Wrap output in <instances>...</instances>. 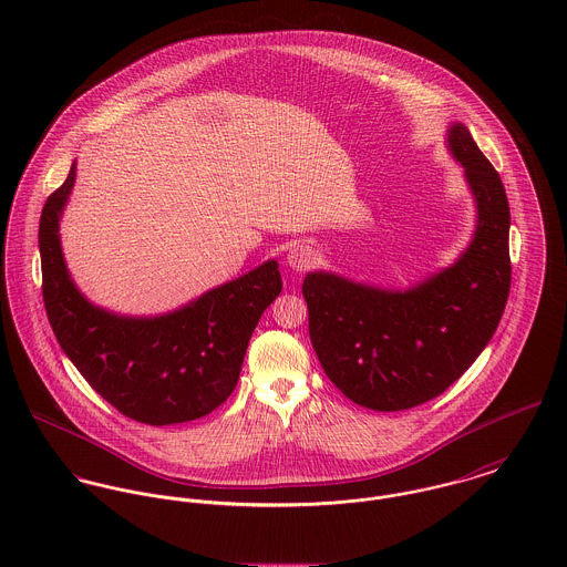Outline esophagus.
<instances>
[{"instance_id": "obj_1", "label": "esophagus", "mask_w": 567, "mask_h": 567, "mask_svg": "<svg viewBox=\"0 0 567 567\" xmlns=\"http://www.w3.org/2000/svg\"><path fill=\"white\" fill-rule=\"evenodd\" d=\"M317 259H319V252L310 244H295L286 257L288 266L297 272H306L308 268H312L317 264Z\"/></svg>"}]
</instances>
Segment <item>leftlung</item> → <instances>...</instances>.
<instances>
[{
  "mask_svg": "<svg viewBox=\"0 0 567 567\" xmlns=\"http://www.w3.org/2000/svg\"><path fill=\"white\" fill-rule=\"evenodd\" d=\"M445 148L463 165L476 207L472 240L454 264L405 288L331 270L303 281L310 340L327 378L371 410L395 412L441 395L483 353L508 299L511 212L499 174L461 122H450Z\"/></svg>",
  "mask_w": 567,
  "mask_h": 567,
  "instance_id": "left-lung-1",
  "label": "left lung"
}]
</instances>
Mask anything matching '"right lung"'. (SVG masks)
<instances>
[{"instance_id":"1","label":"right lung","mask_w":567,"mask_h":567,"mask_svg":"<svg viewBox=\"0 0 567 567\" xmlns=\"http://www.w3.org/2000/svg\"><path fill=\"white\" fill-rule=\"evenodd\" d=\"M74 183L76 162L39 225L43 301L61 349L97 395L135 421L209 414L234 393L257 321L281 292L277 259L165 315L111 312L82 295L63 255L59 231Z\"/></svg>"}]
</instances>
